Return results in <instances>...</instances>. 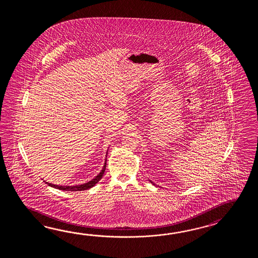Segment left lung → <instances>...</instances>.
I'll list each match as a JSON object with an SVG mask.
<instances>
[{
	"label": "left lung",
	"instance_id": "obj_1",
	"mask_svg": "<svg viewBox=\"0 0 258 258\" xmlns=\"http://www.w3.org/2000/svg\"><path fill=\"white\" fill-rule=\"evenodd\" d=\"M149 181H150V182H151V183H152V184H154V185H156V184H155V183H154L153 181H150V180H149Z\"/></svg>",
	"mask_w": 258,
	"mask_h": 258
}]
</instances>
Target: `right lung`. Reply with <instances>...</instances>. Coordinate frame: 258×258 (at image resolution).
<instances>
[{
	"mask_svg": "<svg viewBox=\"0 0 258 258\" xmlns=\"http://www.w3.org/2000/svg\"><path fill=\"white\" fill-rule=\"evenodd\" d=\"M107 154L108 151L106 153V159H105L104 165H103V168L102 170H100L99 174L97 176H95V178L92 179L91 181H88L86 183H83V184H79V185H66V186H62V185H56V184H52V183H49L48 181H43L50 187H53L56 189H59V190H62V191H84V190H88L90 189L92 187L95 186L96 183L99 182V180L102 178V176L104 174L105 170H106V162H107Z\"/></svg>",
	"mask_w": 258,
	"mask_h": 258,
	"instance_id": "add662e5",
	"label": "right lung"
}]
</instances>
